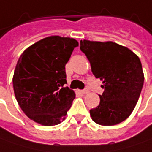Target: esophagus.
Instances as JSON below:
<instances>
[{"instance_id": "esophagus-1", "label": "esophagus", "mask_w": 152, "mask_h": 152, "mask_svg": "<svg viewBox=\"0 0 152 152\" xmlns=\"http://www.w3.org/2000/svg\"><path fill=\"white\" fill-rule=\"evenodd\" d=\"M81 93H82V94H88L89 90L88 88L83 89V90H81Z\"/></svg>"}]
</instances>
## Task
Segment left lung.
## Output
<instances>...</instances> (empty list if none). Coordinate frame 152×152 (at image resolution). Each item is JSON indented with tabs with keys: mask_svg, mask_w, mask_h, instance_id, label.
Listing matches in <instances>:
<instances>
[{
	"mask_svg": "<svg viewBox=\"0 0 152 152\" xmlns=\"http://www.w3.org/2000/svg\"><path fill=\"white\" fill-rule=\"evenodd\" d=\"M96 78L103 82L104 91L99 104L90 110L93 121L103 126L123 122L135 107L144 84V73L139 57L126 47L112 42L81 41Z\"/></svg>",
	"mask_w": 152,
	"mask_h": 152,
	"instance_id": "left-lung-1",
	"label": "left lung"
}]
</instances>
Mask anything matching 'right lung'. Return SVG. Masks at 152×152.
I'll return each instance as SVG.
<instances>
[{"mask_svg": "<svg viewBox=\"0 0 152 152\" xmlns=\"http://www.w3.org/2000/svg\"><path fill=\"white\" fill-rule=\"evenodd\" d=\"M78 42L73 38L46 37L19 57L12 78L16 99L30 119L44 126L64 120L76 98L66 84L65 64Z\"/></svg>", "mask_w": 152, "mask_h": 152, "instance_id": "add662e5", "label": "right lung"}]
</instances>
